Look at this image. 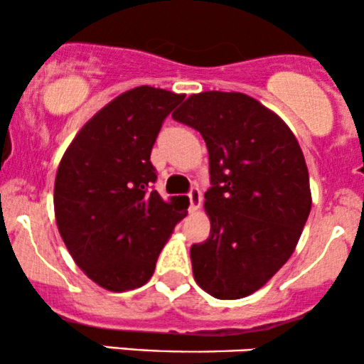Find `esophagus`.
<instances>
[{"instance_id":"obj_1","label":"esophagus","mask_w":364,"mask_h":364,"mask_svg":"<svg viewBox=\"0 0 364 364\" xmlns=\"http://www.w3.org/2000/svg\"><path fill=\"white\" fill-rule=\"evenodd\" d=\"M189 200H191V206H189L191 211L199 209L200 203H203V194H200V191L198 189V187H192V189L189 191Z\"/></svg>"}]
</instances>
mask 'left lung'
<instances>
[{
    "mask_svg": "<svg viewBox=\"0 0 364 364\" xmlns=\"http://www.w3.org/2000/svg\"><path fill=\"white\" fill-rule=\"evenodd\" d=\"M206 141L209 238L191 247L194 279L220 300L262 288L291 257L311 209L300 144L281 117L238 92L191 95L172 114Z\"/></svg>",
    "mask_w": 364,
    "mask_h": 364,
    "instance_id": "obj_1",
    "label": "left lung"
}]
</instances>
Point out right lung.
<instances>
[{
  "mask_svg": "<svg viewBox=\"0 0 364 364\" xmlns=\"http://www.w3.org/2000/svg\"><path fill=\"white\" fill-rule=\"evenodd\" d=\"M186 95L138 87L81 127L59 164L55 223L81 271L109 291L148 283L189 199L164 200L149 161L161 124Z\"/></svg>",
  "mask_w": 364,
  "mask_h": 364,
  "instance_id": "obj_1",
  "label": "right lung"
}]
</instances>
